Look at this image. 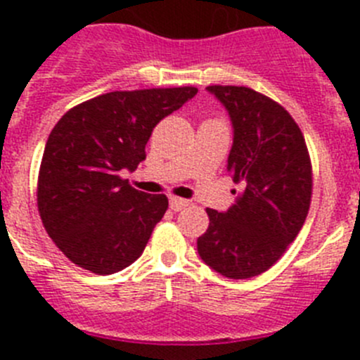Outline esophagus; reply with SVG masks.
I'll return each mask as SVG.
<instances>
[{"instance_id": "34e87169", "label": "esophagus", "mask_w": 360, "mask_h": 360, "mask_svg": "<svg viewBox=\"0 0 360 360\" xmlns=\"http://www.w3.org/2000/svg\"><path fill=\"white\" fill-rule=\"evenodd\" d=\"M187 205H189V202L184 198H176V196H173V198L169 200V207L173 209V211H182V209H186Z\"/></svg>"}]
</instances>
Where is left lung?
I'll return each instance as SVG.
<instances>
[{"label": "left lung", "mask_w": 360, "mask_h": 360, "mask_svg": "<svg viewBox=\"0 0 360 360\" xmlns=\"http://www.w3.org/2000/svg\"><path fill=\"white\" fill-rule=\"evenodd\" d=\"M232 122L227 171L241 186L225 212L207 209L198 238L205 265L231 279L259 276L295 240L311 198V165L304 136L290 113L245 86H207Z\"/></svg>", "instance_id": "left-lung-1"}]
</instances>
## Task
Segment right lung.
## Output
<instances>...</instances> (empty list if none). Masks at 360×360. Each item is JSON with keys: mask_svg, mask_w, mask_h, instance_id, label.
<instances>
[{"mask_svg": "<svg viewBox=\"0 0 360 360\" xmlns=\"http://www.w3.org/2000/svg\"><path fill=\"white\" fill-rule=\"evenodd\" d=\"M196 94L193 86L110 91L72 108L53 126L37 207L70 262L106 276L141 257L169 202L133 189L120 171H135L146 160L153 128Z\"/></svg>", "mask_w": 360, "mask_h": 360, "instance_id": "obj_1", "label": "right lung"}]
</instances>
